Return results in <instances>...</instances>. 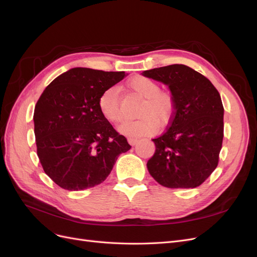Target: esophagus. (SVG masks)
<instances>
[{
  "instance_id": "1",
  "label": "esophagus",
  "mask_w": 257,
  "mask_h": 257,
  "mask_svg": "<svg viewBox=\"0 0 257 257\" xmlns=\"http://www.w3.org/2000/svg\"><path fill=\"white\" fill-rule=\"evenodd\" d=\"M127 142H128V144H130V145L134 146V145H136V144H137V142H138V138H135V137H128V138H127Z\"/></svg>"
}]
</instances>
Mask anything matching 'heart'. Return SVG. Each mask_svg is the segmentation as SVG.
I'll use <instances>...</instances> for the list:
<instances>
[{"mask_svg":"<svg viewBox=\"0 0 257 257\" xmlns=\"http://www.w3.org/2000/svg\"><path fill=\"white\" fill-rule=\"evenodd\" d=\"M128 90L143 98L137 115L141 118L123 123L120 133L130 137H142L155 133L158 124L164 126L172 121L176 110L173 93L161 90V85L149 77L137 76L127 83ZM98 109L104 118L111 123L123 120L118 89L112 87L105 90L98 98Z\"/></svg>","mask_w":257,"mask_h":257,"instance_id":"obj_1","label":"heart"}]
</instances>
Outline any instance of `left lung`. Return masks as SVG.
<instances>
[{
    "label": "left lung",
    "instance_id": "1",
    "mask_svg": "<svg viewBox=\"0 0 257 257\" xmlns=\"http://www.w3.org/2000/svg\"><path fill=\"white\" fill-rule=\"evenodd\" d=\"M168 85L176 110L166 132L152 139L155 151L147 167L154 180L169 189H194L219 164L224 136L220 93L204 75L183 64L143 72Z\"/></svg>",
    "mask_w": 257,
    "mask_h": 257
}]
</instances>
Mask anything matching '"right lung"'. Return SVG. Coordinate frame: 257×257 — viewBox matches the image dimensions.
I'll return each mask as SVG.
<instances>
[{
	"mask_svg": "<svg viewBox=\"0 0 257 257\" xmlns=\"http://www.w3.org/2000/svg\"><path fill=\"white\" fill-rule=\"evenodd\" d=\"M124 72L76 67L57 77L34 110L37 155L44 172L60 188L81 191L106 180L121 153L131 149L98 109L102 93Z\"/></svg>",
	"mask_w": 257,
	"mask_h": 257,
	"instance_id": "add662e5",
	"label": "right lung"
}]
</instances>
